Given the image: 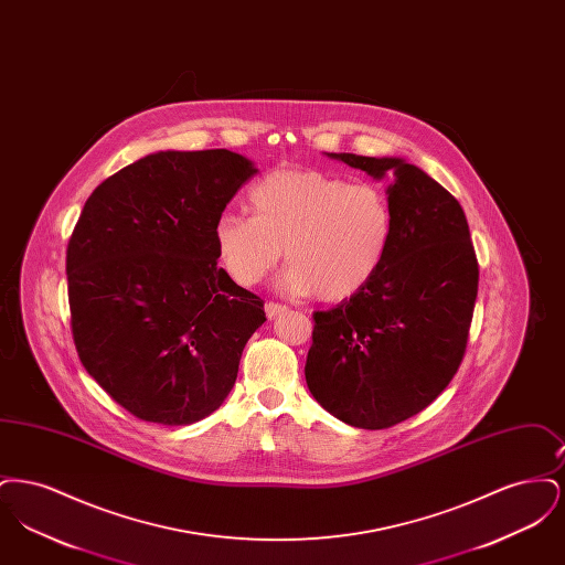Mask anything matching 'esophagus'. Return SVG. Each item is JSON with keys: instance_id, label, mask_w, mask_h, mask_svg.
Returning <instances> with one entry per match:
<instances>
[{"instance_id": "obj_1", "label": "esophagus", "mask_w": 565, "mask_h": 565, "mask_svg": "<svg viewBox=\"0 0 565 565\" xmlns=\"http://www.w3.org/2000/svg\"><path fill=\"white\" fill-rule=\"evenodd\" d=\"M265 311H267V318H277V316H281V313H286L288 311V307L286 305H279V302H273L269 300L267 305H265Z\"/></svg>"}]
</instances>
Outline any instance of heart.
Masks as SVG:
<instances>
[{"label":"heart","instance_id":"obj_1","mask_svg":"<svg viewBox=\"0 0 565 565\" xmlns=\"http://www.w3.org/2000/svg\"><path fill=\"white\" fill-rule=\"evenodd\" d=\"M247 201L254 215L226 212L214 224L217 258L243 288L260 284L286 249L290 292L341 302L364 290L387 258L394 212L373 184L320 169H277Z\"/></svg>","mask_w":565,"mask_h":565}]
</instances>
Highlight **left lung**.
<instances>
[{"label":"left lung","instance_id":"8db88e82","mask_svg":"<svg viewBox=\"0 0 565 565\" xmlns=\"http://www.w3.org/2000/svg\"><path fill=\"white\" fill-rule=\"evenodd\" d=\"M390 178L394 237L375 279L313 313L309 392L337 419L383 430L417 415L461 364L479 263L461 205L419 167L396 157L328 154Z\"/></svg>","mask_w":565,"mask_h":565}]
</instances>
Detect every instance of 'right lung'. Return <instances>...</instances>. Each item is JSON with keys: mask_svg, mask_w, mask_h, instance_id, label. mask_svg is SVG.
I'll use <instances>...</instances> for the list:
<instances>
[{"mask_svg": "<svg viewBox=\"0 0 565 565\" xmlns=\"http://www.w3.org/2000/svg\"><path fill=\"white\" fill-rule=\"evenodd\" d=\"M231 150L148 154L102 182L67 245L72 332L137 419L189 426L235 385L265 302L217 267L215 220L256 173Z\"/></svg>", "mask_w": 565, "mask_h": 565, "instance_id": "right-lung-1", "label": "right lung"}]
</instances>
